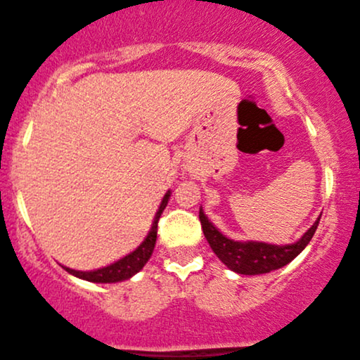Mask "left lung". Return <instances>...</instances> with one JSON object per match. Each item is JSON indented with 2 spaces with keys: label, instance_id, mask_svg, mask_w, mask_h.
Segmentation results:
<instances>
[{
  "label": "left lung",
  "instance_id": "8db88e82",
  "mask_svg": "<svg viewBox=\"0 0 360 360\" xmlns=\"http://www.w3.org/2000/svg\"><path fill=\"white\" fill-rule=\"evenodd\" d=\"M200 221L206 240H208L212 250L217 254V257L220 259L229 269L238 272V274L254 276L276 271L291 262V260L295 259L313 238V235L316 232L318 223H320V218L313 223L311 229H309L298 242L291 243V245H271V243L262 242L230 240L225 235L218 232L217 226H213V223L205 217L203 210L201 208Z\"/></svg>",
  "mask_w": 360,
  "mask_h": 360
}]
</instances>
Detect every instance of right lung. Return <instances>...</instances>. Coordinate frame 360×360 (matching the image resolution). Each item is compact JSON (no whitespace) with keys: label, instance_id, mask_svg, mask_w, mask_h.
Instances as JSON below:
<instances>
[{"label":"right lung","instance_id":"obj_1","mask_svg":"<svg viewBox=\"0 0 360 360\" xmlns=\"http://www.w3.org/2000/svg\"><path fill=\"white\" fill-rule=\"evenodd\" d=\"M169 196H171V191H167L166 196L162 198V203H160L159 210H157L154 223H152V229L150 232H148L147 238L140 243L139 249H135L131 254H128L123 259L117 260V262L111 264V266L103 267V269L88 271V272L74 271V269H69V267H64V269L71 272V274L76 276V278L89 281V283H118V281H125L128 278H131L134 274H137V272L146 266L147 260L150 259L152 252H154L155 238H157V223H159L160 213H162L164 208L167 206Z\"/></svg>","mask_w":360,"mask_h":360}]
</instances>
